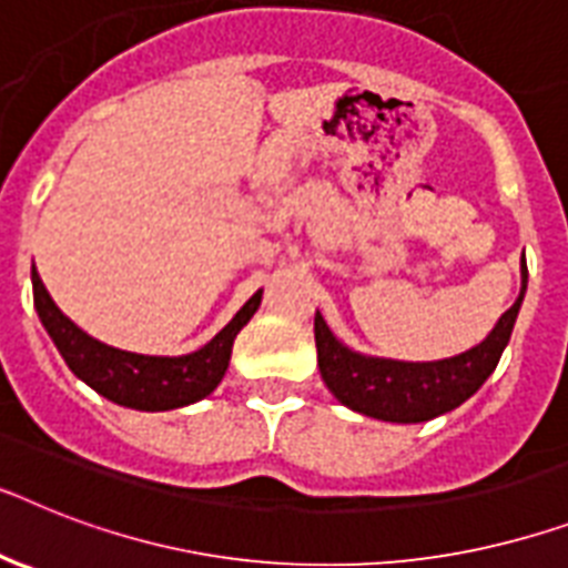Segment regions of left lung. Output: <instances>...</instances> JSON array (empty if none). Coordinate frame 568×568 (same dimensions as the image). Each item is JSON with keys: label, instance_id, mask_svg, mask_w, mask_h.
Instances as JSON below:
<instances>
[{"label": "left lung", "instance_id": "8db88e82", "mask_svg": "<svg viewBox=\"0 0 568 568\" xmlns=\"http://www.w3.org/2000/svg\"><path fill=\"white\" fill-rule=\"evenodd\" d=\"M525 285H528V268L523 256V292L514 306L499 317V324L493 326L478 347L444 362H394V358L358 356L332 335L317 312V367L326 388L353 412L388 423H423L458 408L496 371L523 306Z\"/></svg>", "mask_w": 568, "mask_h": 568}]
</instances>
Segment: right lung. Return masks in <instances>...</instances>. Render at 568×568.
I'll use <instances>...</instances> for the list:
<instances>
[{"label": "right lung", "instance_id": "add662e5", "mask_svg": "<svg viewBox=\"0 0 568 568\" xmlns=\"http://www.w3.org/2000/svg\"><path fill=\"white\" fill-rule=\"evenodd\" d=\"M31 285H34V308L45 332L52 335L54 347L60 349L69 371L78 379H84L92 390L108 396L110 403L136 408V412H169V408H183L189 403L204 399L206 394L219 388L230 364L233 341L239 329L260 308L262 292L253 294L247 303L236 312L215 338L201 347L197 353L178 358L163 356H140V353H124V349L108 347L101 341L90 338L84 329H78L69 321L54 300L45 292L43 280L37 271H31Z\"/></svg>", "mask_w": 568, "mask_h": 568}]
</instances>
